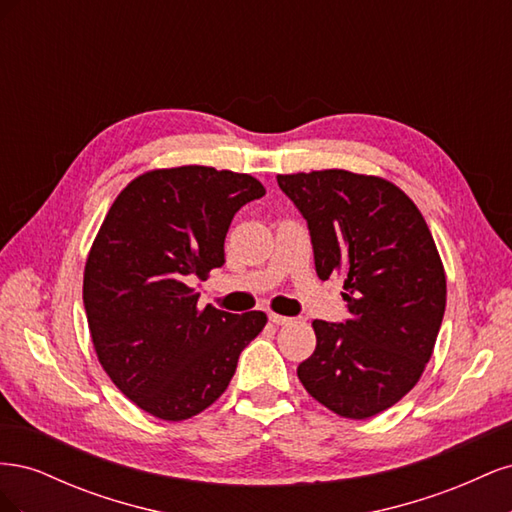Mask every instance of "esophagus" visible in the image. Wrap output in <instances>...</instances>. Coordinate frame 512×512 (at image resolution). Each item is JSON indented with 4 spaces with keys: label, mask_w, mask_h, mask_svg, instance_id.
<instances>
[{
    "label": "esophagus",
    "mask_w": 512,
    "mask_h": 512,
    "mask_svg": "<svg viewBox=\"0 0 512 512\" xmlns=\"http://www.w3.org/2000/svg\"><path fill=\"white\" fill-rule=\"evenodd\" d=\"M269 320L273 322V324H277V327H282V324H288L290 322V318L288 316H280V314H269Z\"/></svg>",
    "instance_id": "esophagus-1"
}]
</instances>
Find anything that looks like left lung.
Segmentation results:
<instances>
[{"instance_id":"1","label":"left lung","mask_w":512,"mask_h":512,"mask_svg":"<svg viewBox=\"0 0 512 512\" xmlns=\"http://www.w3.org/2000/svg\"><path fill=\"white\" fill-rule=\"evenodd\" d=\"M301 211L320 280H344V322L314 320L316 350L297 374L339 416H374L421 378L446 307L427 222L397 185L348 170L277 175Z\"/></svg>"}]
</instances>
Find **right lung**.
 I'll return each instance as SVG.
<instances>
[{
  "label": "right lung",
  "instance_id": "1",
  "mask_svg": "<svg viewBox=\"0 0 512 512\" xmlns=\"http://www.w3.org/2000/svg\"><path fill=\"white\" fill-rule=\"evenodd\" d=\"M260 196L258 179L232 170H149L121 190L91 245L83 303L98 361L123 395L162 421L209 408L265 329V312L198 309L185 284L224 265L232 218Z\"/></svg>",
  "mask_w": 512,
  "mask_h": 512
}]
</instances>
